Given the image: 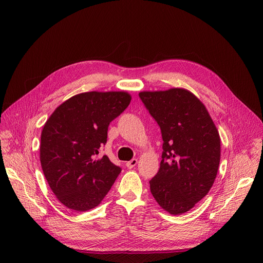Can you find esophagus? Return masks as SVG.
I'll use <instances>...</instances> for the list:
<instances>
[{
  "label": "esophagus",
  "mask_w": 263,
  "mask_h": 263,
  "mask_svg": "<svg viewBox=\"0 0 263 263\" xmlns=\"http://www.w3.org/2000/svg\"><path fill=\"white\" fill-rule=\"evenodd\" d=\"M136 164H137V160H136V159H132L131 161H129V162H127V163H126V166H127V168L131 169V168L135 167V166H136Z\"/></svg>",
  "instance_id": "esophagus-1"
}]
</instances>
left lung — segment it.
Listing matches in <instances>:
<instances>
[{"instance_id":"8db88e82","label":"left lung","mask_w":263,"mask_h":263,"mask_svg":"<svg viewBox=\"0 0 263 263\" xmlns=\"http://www.w3.org/2000/svg\"><path fill=\"white\" fill-rule=\"evenodd\" d=\"M163 138L160 169L150 180L156 202L184 214L211 190L220 164V135L204 104L187 90L138 94Z\"/></svg>"}]
</instances>
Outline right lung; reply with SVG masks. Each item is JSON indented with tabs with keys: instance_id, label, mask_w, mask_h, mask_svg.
<instances>
[{
	"instance_id": "add662e5",
	"label": "right lung",
	"mask_w": 263,
	"mask_h": 263,
	"mask_svg": "<svg viewBox=\"0 0 263 263\" xmlns=\"http://www.w3.org/2000/svg\"><path fill=\"white\" fill-rule=\"evenodd\" d=\"M131 101L125 92H87L67 99L45 122L40 161L45 179L67 208L85 212L96 207L111 189L121 168L107 155L110 122Z\"/></svg>"
}]
</instances>
